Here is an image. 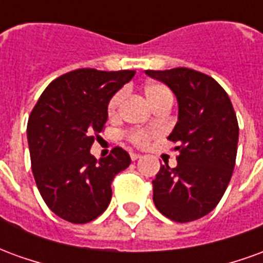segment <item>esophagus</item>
<instances>
[{
    "mask_svg": "<svg viewBox=\"0 0 263 263\" xmlns=\"http://www.w3.org/2000/svg\"><path fill=\"white\" fill-rule=\"evenodd\" d=\"M129 156H131L132 160H138V159H139V158H141V155H139V154H134V152H131V154H129Z\"/></svg>",
    "mask_w": 263,
    "mask_h": 263,
    "instance_id": "esophagus-1",
    "label": "esophagus"
}]
</instances>
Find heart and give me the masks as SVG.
Here are the masks:
<instances>
[{
	"label": "heart",
	"instance_id": "heart-1",
	"mask_svg": "<svg viewBox=\"0 0 263 263\" xmlns=\"http://www.w3.org/2000/svg\"><path fill=\"white\" fill-rule=\"evenodd\" d=\"M145 96H146V100H148L152 107H156V105L165 103V101H172L171 91L167 90V87H165L163 84H159V83H151V84L145 87ZM122 98H124V90L115 92L114 96L111 97L108 103V114L111 117L118 114ZM148 138L149 134L145 131H134L129 135V139L134 143H137V145L146 143Z\"/></svg>",
	"mask_w": 263,
	"mask_h": 263
}]
</instances>
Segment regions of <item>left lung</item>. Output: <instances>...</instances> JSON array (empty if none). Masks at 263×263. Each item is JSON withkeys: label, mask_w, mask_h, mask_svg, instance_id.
<instances>
[{"label": "left lung", "mask_w": 263, "mask_h": 263, "mask_svg": "<svg viewBox=\"0 0 263 263\" xmlns=\"http://www.w3.org/2000/svg\"><path fill=\"white\" fill-rule=\"evenodd\" d=\"M177 100V122L169 141L179 152L176 167L160 166L152 182L154 203L162 214L189 222L215 209L231 180L238 145V122L228 94L196 70H146Z\"/></svg>", "instance_id": "1"}]
</instances>
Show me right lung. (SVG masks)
<instances>
[{"mask_svg":"<svg viewBox=\"0 0 263 263\" xmlns=\"http://www.w3.org/2000/svg\"><path fill=\"white\" fill-rule=\"evenodd\" d=\"M134 74L70 71L52 81L32 109L26 135L33 177L46 205L63 220L84 224L103 214L112 179L131 163L124 149L96 159L90 148L108 120L109 100Z\"/></svg>","mask_w":263,"mask_h":263,"instance_id":"right-lung-1","label":"right lung"}]
</instances>
